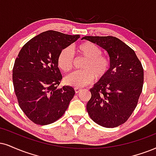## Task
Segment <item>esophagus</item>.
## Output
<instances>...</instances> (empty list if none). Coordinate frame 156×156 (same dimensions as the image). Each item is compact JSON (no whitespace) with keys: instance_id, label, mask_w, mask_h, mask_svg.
I'll list each match as a JSON object with an SVG mask.
<instances>
[{"instance_id":"obj_1","label":"esophagus","mask_w":156,"mask_h":156,"mask_svg":"<svg viewBox=\"0 0 156 156\" xmlns=\"http://www.w3.org/2000/svg\"><path fill=\"white\" fill-rule=\"evenodd\" d=\"M74 90H75V92H76V93H79L82 90V89H80V88H76V87H75Z\"/></svg>"}]
</instances>
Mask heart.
Wrapping results in <instances>:
<instances>
[{
	"label": "heart",
	"instance_id": "obj_1",
	"mask_svg": "<svg viewBox=\"0 0 156 156\" xmlns=\"http://www.w3.org/2000/svg\"><path fill=\"white\" fill-rule=\"evenodd\" d=\"M79 57L85 59L82 63V71L75 72L64 78V83L76 88L82 87L94 80H101L107 76L111 68L110 59L102 55V49L91 42H84L78 45ZM74 56L70 47L61 50L58 56L59 69L68 73L74 66Z\"/></svg>",
	"mask_w": 156,
	"mask_h": 156
}]
</instances>
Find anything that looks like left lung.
<instances>
[{
	"instance_id": "obj_1",
	"label": "left lung",
	"mask_w": 156,
	"mask_h": 156,
	"mask_svg": "<svg viewBox=\"0 0 156 156\" xmlns=\"http://www.w3.org/2000/svg\"><path fill=\"white\" fill-rule=\"evenodd\" d=\"M108 53L111 68L107 76L90 90L87 104L90 118L106 128L116 127L128 120L137 106L143 90L142 63L131 48L112 36H85Z\"/></svg>"
}]
</instances>
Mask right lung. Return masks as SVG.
I'll use <instances>...</instances> for the list:
<instances>
[{"label":"right lung","mask_w":156,"mask_h":156,"mask_svg":"<svg viewBox=\"0 0 156 156\" xmlns=\"http://www.w3.org/2000/svg\"><path fill=\"white\" fill-rule=\"evenodd\" d=\"M80 37L48 30L32 38L19 51L13 68V84L19 105L32 122H55L64 114L75 91L57 88L62 80L57 59L61 50Z\"/></svg>","instance_id":"obj_1"}]
</instances>
